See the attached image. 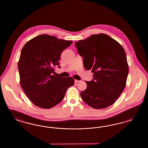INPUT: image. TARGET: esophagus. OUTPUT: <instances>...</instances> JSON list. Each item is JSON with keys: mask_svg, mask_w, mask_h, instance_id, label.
Returning <instances> with one entry per match:
<instances>
[{"mask_svg": "<svg viewBox=\"0 0 148 148\" xmlns=\"http://www.w3.org/2000/svg\"><path fill=\"white\" fill-rule=\"evenodd\" d=\"M79 82H80V80H75V83H79Z\"/></svg>", "mask_w": 148, "mask_h": 148, "instance_id": "34e87169", "label": "esophagus"}]
</instances>
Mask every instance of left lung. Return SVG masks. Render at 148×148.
<instances>
[{"label":"left lung","instance_id":"8db88e82","mask_svg":"<svg viewBox=\"0 0 148 148\" xmlns=\"http://www.w3.org/2000/svg\"><path fill=\"white\" fill-rule=\"evenodd\" d=\"M83 58L86 70L93 79L86 81L87 88L80 92L83 101L94 109L112 105L126 85L129 72L127 56L123 47L110 36L100 33L75 43Z\"/></svg>","mask_w":148,"mask_h":148}]
</instances>
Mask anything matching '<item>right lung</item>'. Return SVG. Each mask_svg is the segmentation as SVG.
Wrapping results in <instances>:
<instances>
[{
  "mask_svg": "<svg viewBox=\"0 0 148 148\" xmlns=\"http://www.w3.org/2000/svg\"><path fill=\"white\" fill-rule=\"evenodd\" d=\"M72 42L42 34L23 47L18 65L20 83L35 106L44 109L53 108L63 100L67 89L74 84L73 77L53 74L54 68L59 65L62 52Z\"/></svg>",
  "mask_w": 148,
  "mask_h": 148,
  "instance_id": "1",
  "label": "right lung"
}]
</instances>
